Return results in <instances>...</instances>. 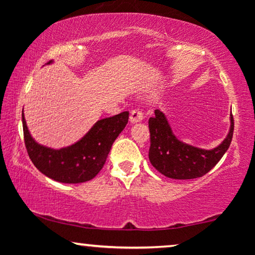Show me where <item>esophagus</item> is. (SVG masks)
Returning a JSON list of instances; mask_svg holds the SVG:
<instances>
[{
    "mask_svg": "<svg viewBox=\"0 0 255 255\" xmlns=\"http://www.w3.org/2000/svg\"><path fill=\"white\" fill-rule=\"evenodd\" d=\"M142 119H144V114H142L141 111H140L139 109L131 110L130 116H129V121H130V124H135V122L141 121Z\"/></svg>",
    "mask_w": 255,
    "mask_h": 255,
    "instance_id": "obj_1",
    "label": "esophagus"
}]
</instances>
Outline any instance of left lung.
<instances>
[{
    "instance_id": "left-lung-1",
    "label": "left lung",
    "mask_w": 255,
    "mask_h": 255,
    "mask_svg": "<svg viewBox=\"0 0 255 255\" xmlns=\"http://www.w3.org/2000/svg\"><path fill=\"white\" fill-rule=\"evenodd\" d=\"M230 124L229 133L222 144L212 150H204L178 140L172 133L166 116L162 111L154 110V115L148 120L151 144L148 158L151 164L160 174L175 180L204 176L229 148L234 133L233 115H230Z\"/></svg>"
}]
</instances>
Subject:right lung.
<instances>
[{"label":"right lung","instance_id":"obj_1","mask_svg":"<svg viewBox=\"0 0 255 255\" xmlns=\"http://www.w3.org/2000/svg\"><path fill=\"white\" fill-rule=\"evenodd\" d=\"M49 63H51V61ZM129 113L102 119L71 146L55 150L38 144L31 136L22 113L25 146L34 166L45 176L62 183H81L92 180L102 170L111 146L125 129Z\"/></svg>","mask_w":255,"mask_h":255}]
</instances>
